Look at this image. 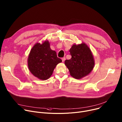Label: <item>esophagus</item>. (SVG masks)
I'll use <instances>...</instances> for the list:
<instances>
[{"instance_id": "1", "label": "esophagus", "mask_w": 122, "mask_h": 122, "mask_svg": "<svg viewBox=\"0 0 122 122\" xmlns=\"http://www.w3.org/2000/svg\"><path fill=\"white\" fill-rule=\"evenodd\" d=\"M61 60H62V61L63 62L65 60V58L64 57V58H62V59H61Z\"/></svg>"}]
</instances>
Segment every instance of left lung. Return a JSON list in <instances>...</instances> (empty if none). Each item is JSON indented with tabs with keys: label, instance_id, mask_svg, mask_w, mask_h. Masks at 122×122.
<instances>
[{
	"label": "left lung",
	"instance_id": "8db88e82",
	"mask_svg": "<svg viewBox=\"0 0 122 122\" xmlns=\"http://www.w3.org/2000/svg\"><path fill=\"white\" fill-rule=\"evenodd\" d=\"M72 58L65 60L64 64L69 69L70 75L81 79L88 75L93 70L94 60L89 47L84 43L75 44L69 50Z\"/></svg>",
	"mask_w": 122,
	"mask_h": 122
}]
</instances>
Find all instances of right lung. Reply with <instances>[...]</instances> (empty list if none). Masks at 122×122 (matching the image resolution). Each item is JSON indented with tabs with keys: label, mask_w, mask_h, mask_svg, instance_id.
I'll list each match as a JSON object with an SVG mask.
<instances>
[{
	"label": "right lung",
	"mask_w": 122,
	"mask_h": 122,
	"mask_svg": "<svg viewBox=\"0 0 122 122\" xmlns=\"http://www.w3.org/2000/svg\"><path fill=\"white\" fill-rule=\"evenodd\" d=\"M62 61L55 51L50 47L48 40L41 44L37 43L31 48L28 58L30 73L41 80H46L52 75L57 65Z\"/></svg>",
	"instance_id": "1"
}]
</instances>
